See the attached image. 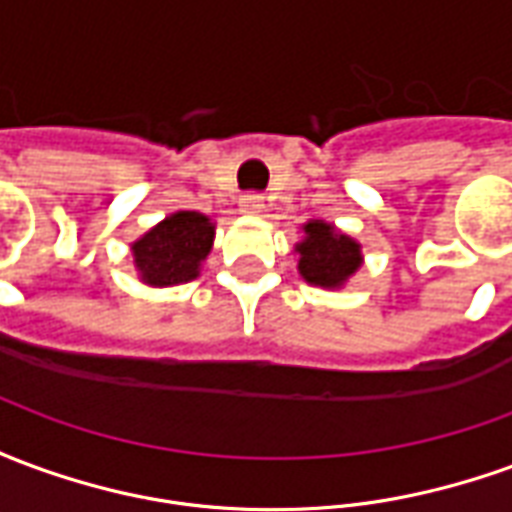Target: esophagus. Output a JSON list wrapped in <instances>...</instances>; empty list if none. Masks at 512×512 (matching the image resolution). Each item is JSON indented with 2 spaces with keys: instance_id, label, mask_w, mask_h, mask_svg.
<instances>
[{
  "instance_id": "1",
  "label": "esophagus",
  "mask_w": 512,
  "mask_h": 512,
  "mask_svg": "<svg viewBox=\"0 0 512 512\" xmlns=\"http://www.w3.org/2000/svg\"><path fill=\"white\" fill-rule=\"evenodd\" d=\"M238 205H241V211L244 213H252V216H255V213L263 211V197H260V194H244Z\"/></svg>"
}]
</instances>
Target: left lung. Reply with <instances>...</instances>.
<instances>
[{"label": "left lung", "mask_w": 512, "mask_h": 512, "mask_svg": "<svg viewBox=\"0 0 512 512\" xmlns=\"http://www.w3.org/2000/svg\"><path fill=\"white\" fill-rule=\"evenodd\" d=\"M299 274L315 288H343L362 266V246L334 224L312 219L304 224V238L296 244Z\"/></svg>", "instance_id": "1"}]
</instances>
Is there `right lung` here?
<instances>
[{"mask_svg":"<svg viewBox=\"0 0 512 512\" xmlns=\"http://www.w3.org/2000/svg\"><path fill=\"white\" fill-rule=\"evenodd\" d=\"M216 224L197 211L169 213L164 222L150 227L131 244L139 279L150 288L183 285L200 277L202 260L208 257Z\"/></svg>","mask_w":512,"mask_h":512,"instance_id":"1","label":"right lung"}]
</instances>
